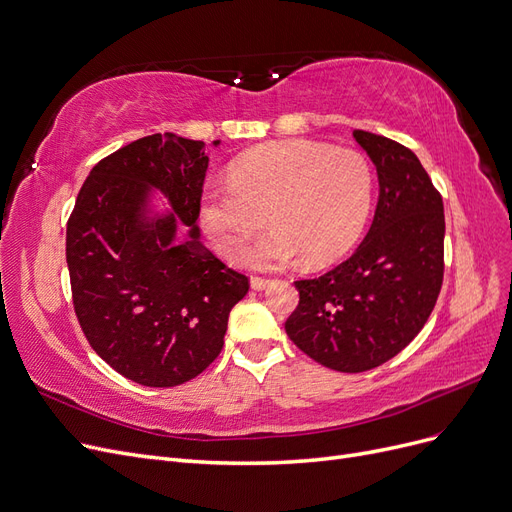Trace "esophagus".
Instances as JSON below:
<instances>
[{
  "label": "esophagus",
  "instance_id": "34e87169",
  "mask_svg": "<svg viewBox=\"0 0 512 512\" xmlns=\"http://www.w3.org/2000/svg\"><path fill=\"white\" fill-rule=\"evenodd\" d=\"M268 285H270L268 278H261V276L251 278V289L253 291H263V289H268Z\"/></svg>",
  "mask_w": 512,
  "mask_h": 512
}]
</instances>
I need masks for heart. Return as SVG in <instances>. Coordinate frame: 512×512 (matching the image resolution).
Here are the masks:
<instances>
[{"mask_svg": "<svg viewBox=\"0 0 512 512\" xmlns=\"http://www.w3.org/2000/svg\"><path fill=\"white\" fill-rule=\"evenodd\" d=\"M375 177L361 151L289 139L246 151L232 183L208 185L200 221L215 249L238 261L263 232L272 234L246 257L255 268H280L304 257L325 268L352 251L373 204Z\"/></svg>", "mask_w": 512, "mask_h": 512, "instance_id": "1", "label": "heart"}]
</instances>
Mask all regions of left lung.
Here are the masks:
<instances>
[{
    "instance_id": "1",
    "label": "left lung",
    "mask_w": 512,
    "mask_h": 512,
    "mask_svg": "<svg viewBox=\"0 0 512 512\" xmlns=\"http://www.w3.org/2000/svg\"><path fill=\"white\" fill-rule=\"evenodd\" d=\"M377 170L380 198L365 240L331 272L297 280L291 342L342 373L384 365L422 331L443 285V198L405 145L354 130Z\"/></svg>"
}]
</instances>
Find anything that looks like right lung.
<instances>
[{
  "instance_id": "add662e5",
  "label": "right lung",
  "mask_w": 512,
  "mask_h": 512,
  "mask_svg": "<svg viewBox=\"0 0 512 512\" xmlns=\"http://www.w3.org/2000/svg\"><path fill=\"white\" fill-rule=\"evenodd\" d=\"M206 168L202 141L173 132L132 141L90 170L67 221L75 316L92 350L141 386L173 388L200 375L249 293V278L200 242ZM151 188L165 194L170 214L148 215Z\"/></svg>"
}]
</instances>
